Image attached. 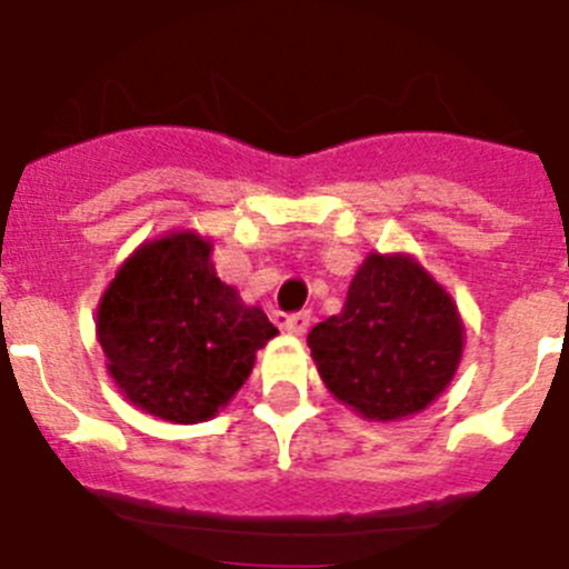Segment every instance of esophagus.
<instances>
[{
	"label": "esophagus",
	"mask_w": 569,
	"mask_h": 569,
	"mask_svg": "<svg viewBox=\"0 0 569 569\" xmlns=\"http://www.w3.org/2000/svg\"><path fill=\"white\" fill-rule=\"evenodd\" d=\"M281 328L288 330V333H293V336H305V333H308V328H310V313H308V310L290 313L288 319L281 321Z\"/></svg>",
	"instance_id": "obj_1"
}]
</instances>
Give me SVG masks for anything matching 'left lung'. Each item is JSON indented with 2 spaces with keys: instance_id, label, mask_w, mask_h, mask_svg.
<instances>
[{
  "instance_id": "obj_1",
  "label": "left lung",
  "mask_w": 569,
  "mask_h": 569,
  "mask_svg": "<svg viewBox=\"0 0 569 569\" xmlns=\"http://www.w3.org/2000/svg\"><path fill=\"white\" fill-rule=\"evenodd\" d=\"M321 381L373 421L425 410L450 385L465 350L453 299L413 256L370 253L339 316L308 333Z\"/></svg>"
}]
</instances>
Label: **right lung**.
<instances>
[{"label":"right lung","mask_w":569,"mask_h":569,"mask_svg":"<svg viewBox=\"0 0 569 569\" xmlns=\"http://www.w3.org/2000/svg\"><path fill=\"white\" fill-rule=\"evenodd\" d=\"M193 230L144 241L97 310L108 373L130 405L173 425L213 419L279 330L216 276Z\"/></svg>","instance_id":"add662e5"}]
</instances>
